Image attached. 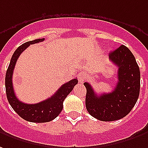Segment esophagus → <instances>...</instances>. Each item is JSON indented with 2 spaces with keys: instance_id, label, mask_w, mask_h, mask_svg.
Returning <instances> with one entry per match:
<instances>
[{
  "instance_id": "34e87169",
  "label": "esophagus",
  "mask_w": 148,
  "mask_h": 148,
  "mask_svg": "<svg viewBox=\"0 0 148 148\" xmlns=\"http://www.w3.org/2000/svg\"><path fill=\"white\" fill-rule=\"evenodd\" d=\"M77 77H78V81L80 83H82V82H84V81L87 78V74L84 72V71H82V72H80L79 74H77Z\"/></svg>"
}]
</instances>
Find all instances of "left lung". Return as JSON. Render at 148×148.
<instances>
[{"mask_svg": "<svg viewBox=\"0 0 148 148\" xmlns=\"http://www.w3.org/2000/svg\"><path fill=\"white\" fill-rule=\"evenodd\" d=\"M118 67V82L110 93L97 95L90 84L86 88V107L89 114L104 122L119 120L130 113L138 100L140 90V71L131 50L122 45L109 53Z\"/></svg>", "mask_w": 148, "mask_h": 148, "instance_id": "obj_1", "label": "left lung"}]
</instances>
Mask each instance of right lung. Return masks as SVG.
<instances>
[{
	"label": "right lung",
	"instance_id": "obj_1",
	"mask_svg": "<svg viewBox=\"0 0 148 148\" xmlns=\"http://www.w3.org/2000/svg\"><path fill=\"white\" fill-rule=\"evenodd\" d=\"M45 38L36 39L27 42L19 46L13 53L10 63L6 71L5 90L7 99L10 106L16 114L23 119L32 123H46L54 119L58 116L63 108V102L67 95L72 91L74 86L77 83V79L74 78L63 84L56 93L49 99L35 104H27L21 102L16 97L13 86V74L17 58L21 53L31 44L43 42Z\"/></svg>",
	"mask_w": 148,
	"mask_h": 148
}]
</instances>
